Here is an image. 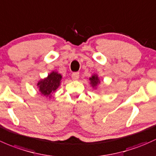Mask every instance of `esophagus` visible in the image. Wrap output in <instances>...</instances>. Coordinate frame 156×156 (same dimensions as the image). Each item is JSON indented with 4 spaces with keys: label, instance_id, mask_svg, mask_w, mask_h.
Masks as SVG:
<instances>
[{
    "label": "esophagus",
    "instance_id": "1",
    "mask_svg": "<svg viewBox=\"0 0 156 156\" xmlns=\"http://www.w3.org/2000/svg\"><path fill=\"white\" fill-rule=\"evenodd\" d=\"M79 76H80V73L79 72H75V73H72L71 77L73 80H76L79 79Z\"/></svg>",
    "mask_w": 156,
    "mask_h": 156
}]
</instances>
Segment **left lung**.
Masks as SVG:
<instances>
[{
  "label": "left lung",
  "mask_w": 156,
  "mask_h": 156,
  "mask_svg": "<svg viewBox=\"0 0 156 156\" xmlns=\"http://www.w3.org/2000/svg\"><path fill=\"white\" fill-rule=\"evenodd\" d=\"M90 80V84L91 86H92L94 89H97V86L98 85L100 84L101 82H100V79H99L98 76L97 74H94L89 78Z\"/></svg>",
  "instance_id": "1"
}]
</instances>
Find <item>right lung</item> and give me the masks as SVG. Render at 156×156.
<instances>
[{
  "label": "right lung",
  "mask_w": 156,
  "mask_h": 156,
  "mask_svg": "<svg viewBox=\"0 0 156 156\" xmlns=\"http://www.w3.org/2000/svg\"><path fill=\"white\" fill-rule=\"evenodd\" d=\"M62 76L56 71L51 72L47 77L39 80L37 84L41 94L50 98L52 94L60 86Z\"/></svg>",
  "instance_id": "obj_1"
}]
</instances>
